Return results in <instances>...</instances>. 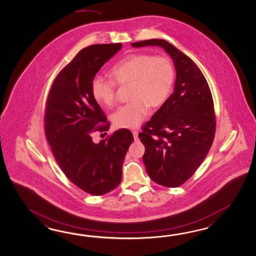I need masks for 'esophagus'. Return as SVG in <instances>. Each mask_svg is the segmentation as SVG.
<instances>
[{
    "label": "esophagus",
    "mask_w": 256,
    "mask_h": 256,
    "mask_svg": "<svg viewBox=\"0 0 256 256\" xmlns=\"http://www.w3.org/2000/svg\"><path fill=\"white\" fill-rule=\"evenodd\" d=\"M132 133H133V136H134V140H138V131L133 130L132 131Z\"/></svg>",
    "instance_id": "esophagus-1"
}]
</instances>
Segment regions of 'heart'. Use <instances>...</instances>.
<instances>
[{"mask_svg":"<svg viewBox=\"0 0 256 256\" xmlns=\"http://www.w3.org/2000/svg\"><path fill=\"white\" fill-rule=\"evenodd\" d=\"M110 76L118 84H131V102L114 112L113 123L120 128H134L145 120L150 106L158 108L167 100L174 84L176 68L169 58L131 54L114 64ZM91 92L94 100L104 106L114 104L116 89L112 80L94 77Z\"/></svg>","mask_w":256,"mask_h":256,"instance_id":"obj_1","label":"heart"}]
</instances>
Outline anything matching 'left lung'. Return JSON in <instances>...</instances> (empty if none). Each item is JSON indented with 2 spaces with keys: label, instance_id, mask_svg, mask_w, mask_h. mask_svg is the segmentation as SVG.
<instances>
[{
  "label": "left lung",
  "instance_id": "1",
  "mask_svg": "<svg viewBox=\"0 0 256 256\" xmlns=\"http://www.w3.org/2000/svg\"><path fill=\"white\" fill-rule=\"evenodd\" d=\"M133 48L160 46L174 62V92L144 126L138 138L142 159L150 179L177 188L198 170L213 143L216 120L206 80L196 64L164 40L131 43Z\"/></svg>",
  "mask_w": 256,
  "mask_h": 256
}]
</instances>
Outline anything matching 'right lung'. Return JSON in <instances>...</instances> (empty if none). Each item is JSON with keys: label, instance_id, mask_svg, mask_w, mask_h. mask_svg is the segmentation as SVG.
<instances>
[{"label": "right lung", "instance_id": "add662e5", "mask_svg": "<svg viewBox=\"0 0 256 256\" xmlns=\"http://www.w3.org/2000/svg\"><path fill=\"white\" fill-rule=\"evenodd\" d=\"M121 48L116 43L82 50L58 74L48 97L45 131L52 154L68 180L92 196L104 194L120 184L126 154L134 140L126 128L98 143L92 136L109 128L92 96V80Z\"/></svg>", "mask_w": 256, "mask_h": 256}]
</instances>
